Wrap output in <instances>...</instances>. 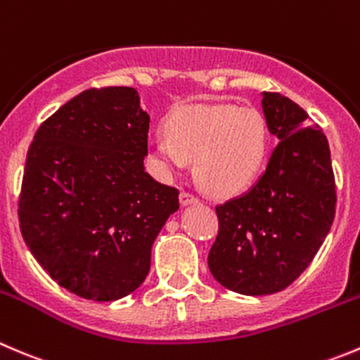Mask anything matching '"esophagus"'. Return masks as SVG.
<instances>
[{
  "label": "esophagus",
  "mask_w": 360,
  "mask_h": 360,
  "mask_svg": "<svg viewBox=\"0 0 360 360\" xmlns=\"http://www.w3.org/2000/svg\"><path fill=\"white\" fill-rule=\"evenodd\" d=\"M179 198H181V204L183 205H191V204H198V202H200V198H198L197 195H193L191 191H184V190L181 191Z\"/></svg>",
  "instance_id": "obj_1"
}]
</instances>
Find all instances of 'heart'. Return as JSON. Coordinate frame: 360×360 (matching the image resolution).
<instances>
[{
	"instance_id": "1",
	"label": "heart",
	"mask_w": 360,
	"mask_h": 360,
	"mask_svg": "<svg viewBox=\"0 0 360 360\" xmlns=\"http://www.w3.org/2000/svg\"><path fill=\"white\" fill-rule=\"evenodd\" d=\"M269 130L251 107L195 103L177 109L165 134L149 141V155L167 176L195 160V172L207 191L236 195L246 190L264 167Z\"/></svg>"
}]
</instances>
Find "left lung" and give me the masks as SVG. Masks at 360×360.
Returning <instances> with one entry per match:
<instances>
[{"label": "left lung", "instance_id": "8db88e82", "mask_svg": "<svg viewBox=\"0 0 360 360\" xmlns=\"http://www.w3.org/2000/svg\"><path fill=\"white\" fill-rule=\"evenodd\" d=\"M262 109L280 142L251 190L216 205L219 229L207 257L214 280L244 295L274 294L294 283L315 258L336 212L322 128L280 93H262Z\"/></svg>", "mask_w": 360, "mask_h": 360}]
</instances>
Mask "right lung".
<instances>
[{
    "label": "right lung",
    "mask_w": 360,
    "mask_h": 360,
    "mask_svg": "<svg viewBox=\"0 0 360 360\" xmlns=\"http://www.w3.org/2000/svg\"><path fill=\"white\" fill-rule=\"evenodd\" d=\"M149 116L134 87H91L40 124L30 146L19 225L49 276L96 302L137 290L179 191L144 170Z\"/></svg>",
    "instance_id": "add662e5"
}]
</instances>
